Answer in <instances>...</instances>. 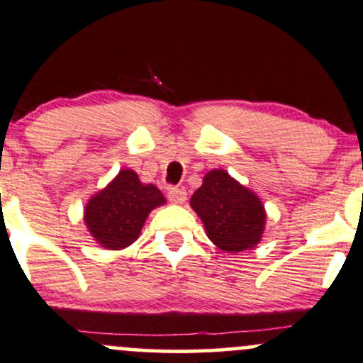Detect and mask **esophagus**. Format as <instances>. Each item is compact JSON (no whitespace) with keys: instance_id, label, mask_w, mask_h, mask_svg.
<instances>
[{"instance_id":"esophagus-1","label":"esophagus","mask_w":363,"mask_h":363,"mask_svg":"<svg viewBox=\"0 0 363 363\" xmlns=\"http://www.w3.org/2000/svg\"><path fill=\"white\" fill-rule=\"evenodd\" d=\"M167 198H169L170 203H174V204H182V203H184V201H186L187 194H186V191L182 189V187H169Z\"/></svg>"}]
</instances>
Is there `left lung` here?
I'll return each mask as SVG.
<instances>
[{"mask_svg": "<svg viewBox=\"0 0 363 363\" xmlns=\"http://www.w3.org/2000/svg\"><path fill=\"white\" fill-rule=\"evenodd\" d=\"M189 204L220 250L238 253L260 243L267 221L264 203L226 170H209Z\"/></svg>", "mask_w": 363, "mask_h": 363, "instance_id": "8db88e82", "label": "left lung"}]
</instances>
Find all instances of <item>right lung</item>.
I'll return each instance as SVG.
<instances>
[{
    "label": "right lung",
    "instance_id": "obj_1",
    "mask_svg": "<svg viewBox=\"0 0 363 363\" xmlns=\"http://www.w3.org/2000/svg\"><path fill=\"white\" fill-rule=\"evenodd\" d=\"M164 204V194L154 184L140 181L132 169H121L87 199L84 225L99 247L123 250L137 242L152 209Z\"/></svg>",
    "mask_w": 363,
    "mask_h": 363
}]
</instances>
